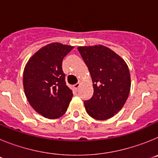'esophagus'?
<instances>
[{"label":"esophagus","mask_w":158,"mask_h":158,"mask_svg":"<svg viewBox=\"0 0 158 158\" xmlns=\"http://www.w3.org/2000/svg\"><path fill=\"white\" fill-rule=\"evenodd\" d=\"M81 84V81H79L78 83H77V84H75L74 85H73V88H74L75 89H79V87H80Z\"/></svg>","instance_id":"34e87169"}]
</instances>
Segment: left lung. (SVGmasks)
Returning <instances> with one entry per match:
<instances>
[{
  "label": "left lung",
  "mask_w": 158,
  "mask_h": 158,
  "mask_svg": "<svg viewBox=\"0 0 158 158\" xmlns=\"http://www.w3.org/2000/svg\"><path fill=\"white\" fill-rule=\"evenodd\" d=\"M89 68L94 93L85 101L87 113L95 119L105 120L122 109L131 90V75L123 59L103 45L78 47Z\"/></svg>",
  "instance_id": "8db88e82"
}]
</instances>
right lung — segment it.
Wrapping results in <instances>:
<instances>
[{
  "label": "right lung",
  "instance_id": "obj_1",
  "mask_svg": "<svg viewBox=\"0 0 158 158\" xmlns=\"http://www.w3.org/2000/svg\"><path fill=\"white\" fill-rule=\"evenodd\" d=\"M73 47L52 43L42 47L24 67L25 96L33 109L48 118H58L66 111L73 97L62 71V60Z\"/></svg>",
  "mask_w": 158,
  "mask_h": 158
}]
</instances>
